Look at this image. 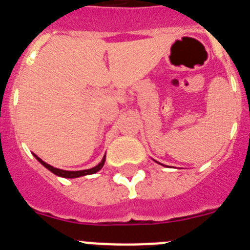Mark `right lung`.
<instances>
[{
    "label": "right lung",
    "instance_id": "add662e5",
    "mask_svg": "<svg viewBox=\"0 0 250 250\" xmlns=\"http://www.w3.org/2000/svg\"><path fill=\"white\" fill-rule=\"evenodd\" d=\"M35 157L38 158L39 161H40L41 164L44 165V166L46 167L47 170H50V171H51V172H53V173H55V175H58V176L66 177V179H74V177L85 176V175H92V173L98 172V171L101 170L102 167H103L104 161H105V156H104L103 160H102L101 164H99L98 166L93 167V168H89V170H83V171H65V170H60V168H56V167L50 166V165H47L46 162H44V161H42V160H40V158H39L38 156H35Z\"/></svg>",
    "mask_w": 250,
    "mask_h": 250
}]
</instances>
